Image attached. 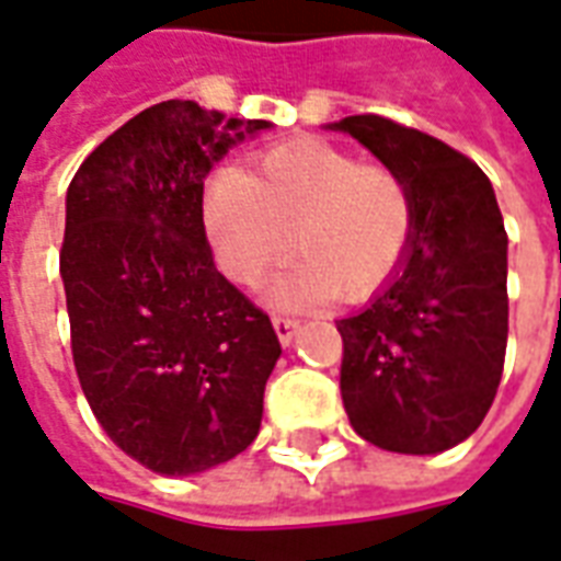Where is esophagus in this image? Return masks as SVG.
Returning <instances> with one entry per match:
<instances>
[{
    "mask_svg": "<svg viewBox=\"0 0 561 561\" xmlns=\"http://www.w3.org/2000/svg\"><path fill=\"white\" fill-rule=\"evenodd\" d=\"M297 327L300 323L294 321V318H285V314H273V330L279 335L282 344H291L294 335H297Z\"/></svg>",
    "mask_w": 561,
    "mask_h": 561,
    "instance_id": "esophagus-1",
    "label": "esophagus"
}]
</instances>
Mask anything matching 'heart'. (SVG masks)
<instances>
[{
  "label": "heart",
  "instance_id": "heart-1",
  "mask_svg": "<svg viewBox=\"0 0 561 561\" xmlns=\"http://www.w3.org/2000/svg\"><path fill=\"white\" fill-rule=\"evenodd\" d=\"M413 226V193L396 169L314 136L261 153L255 178L219 169L205 193L214 259L243 288L259 285L294 238L300 259L270 285L282 306L377 291L401 267Z\"/></svg>",
  "mask_w": 561,
  "mask_h": 561
}]
</instances>
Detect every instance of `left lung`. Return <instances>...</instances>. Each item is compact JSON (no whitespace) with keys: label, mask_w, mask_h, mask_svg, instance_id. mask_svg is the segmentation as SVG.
Wrapping results in <instances>:
<instances>
[{"label":"left lung","mask_w":561,"mask_h":561,"mask_svg":"<svg viewBox=\"0 0 561 561\" xmlns=\"http://www.w3.org/2000/svg\"><path fill=\"white\" fill-rule=\"evenodd\" d=\"M351 133L404 178L416 205L396 276L342 333V401L363 439L437 455L488 416L508 342V234L488 175L470 157L383 115H347Z\"/></svg>","instance_id":"1"}]
</instances>
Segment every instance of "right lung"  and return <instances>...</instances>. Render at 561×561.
<instances>
[{"label": "right lung", "instance_id": "add662e5", "mask_svg": "<svg viewBox=\"0 0 561 561\" xmlns=\"http://www.w3.org/2000/svg\"><path fill=\"white\" fill-rule=\"evenodd\" d=\"M267 127L153 103L68 186L59 267L77 377L112 443L160 476L205 472L259 437L282 347L214 267L202 196L210 165Z\"/></svg>", "mask_w": 561, "mask_h": 561}]
</instances>
